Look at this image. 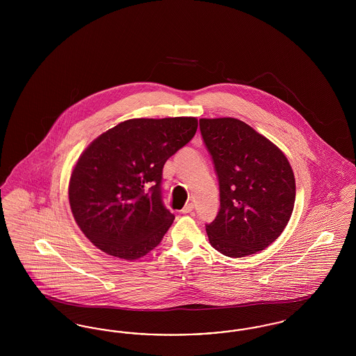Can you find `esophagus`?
<instances>
[{"label": "esophagus", "mask_w": 356, "mask_h": 356, "mask_svg": "<svg viewBox=\"0 0 356 356\" xmlns=\"http://www.w3.org/2000/svg\"><path fill=\"white\" fill-rule=\"evenodd\" d=\"M192 211H193V204L192 203L186 204V207L181 209L183 213H191Z\"/></svg>", "instance_id": "esophagus-1"}]
</instances>
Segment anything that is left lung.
Returning a JSON list of instances; mask_svg holds the SVG:
<instances>
[{
  "instance_id": "left-lung-1",
  "label": "left lung",
  "mask_w": 356,
  "mask_h": 356,
  "mask_svg": "<svg viewBox=\"0 0 356 356\" xmlns=\"http://www.w3.org/2000/svg\"><path fill=\"white\" fill-rule=\"evenodd\" d=\"M219 180L220 209L205 224L211 245L229 257L263 251L282 235L293 211L295 177L270 140L232 118L200 120Z\"/></svg>"
}]
</instances>
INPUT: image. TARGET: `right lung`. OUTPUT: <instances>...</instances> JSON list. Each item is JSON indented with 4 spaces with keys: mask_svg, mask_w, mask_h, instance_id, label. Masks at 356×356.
Masks as SVG:
<instances>
[{
    "mask_svg": "<svg viewBox=\"0 0 356 356\" xmlns=\"http://www.w3.org/2000/svg\"><path fill=\"white\" fill-rule=\"evenodd\" d=\"M196 129L195 118L127 120L85 149L72 172L69 203L97 248L136 260L160 244L175 220L163 203V167Z\"/></svg>",
    "mask_w": 356,
    "mask_h": 356,
    "instance_id": "add662e5",
    "label": "right lung"
}]
</instances>
